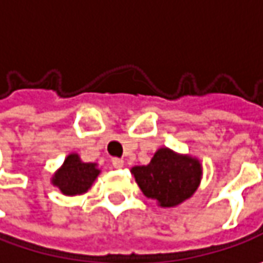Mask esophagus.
<instances>
[{
    "label": "esophagus",
    "instance_id": "34e87169",
    "mask_svg": "<svg viewBox=\"0 0 263 263\" xmlns=\"http://www.w3.org/2000/svg\"><path fill=\"white\" fill-rule=\"evenodd\" d=\"M112 167L114 168H123L124 167V161L121 158H114L112 159Z\"/></svg>",
    "mask_w": 263,
    "mask_h": 263
}]
</instances>
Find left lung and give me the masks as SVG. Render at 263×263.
<instances>
[{"label":"left lung","mask_w":263,"mask_h":263,"mask_svg":"<svg viewBox=\"0 0 263 263\" xmlns=\"http://www.w3.org/2000/svg\"><path fill=\"white\" fill-rule=\"evenodd\" d=\"M132 174L145 196L161 208H174L197 190L202 180V164L197 158L161 147L147 165L132 168Z\"/></svg>","instance_id":"1"}]
</instances>
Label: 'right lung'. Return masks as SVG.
I'll use <instances>...</instances> for the list:
<instances>
[{
  "label": "right lung",
  "instance_id": "1",
  "mask_svg": "<svg viewBox=\"0 0 263 263\" xmlns=\"http://www.w3.org/2000/svg\"><path fill=\"white\" fill-rule=\"evenodd\" d=\"M101 170L95 162H83L77 154H70L57 170L51 183L66 196L83 195L92 187Z\"/></svg>",
  "mask_w": 263,
  "mask_h": 263
}]
</instances>
